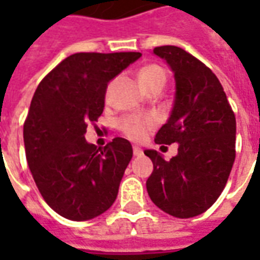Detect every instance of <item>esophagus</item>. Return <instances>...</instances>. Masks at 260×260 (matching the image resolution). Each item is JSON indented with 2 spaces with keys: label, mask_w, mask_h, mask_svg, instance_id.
<instances>
[{
  "label": "esophagus",
  "mask_w": 260,
  "mask_h": 260,
  "mask_svg": "<svg viewBox=\"0 0 260 260\" xmlns=\"http://www.w3.org/2000/svg\"><path fill=\"white\" fill-rule=\"evenodd\" d=\"M142 154H143V152H142L141 147L134 146V156H135V157H141Z\"/></svg>",
  "instance_id": "1"
}]
</instances>
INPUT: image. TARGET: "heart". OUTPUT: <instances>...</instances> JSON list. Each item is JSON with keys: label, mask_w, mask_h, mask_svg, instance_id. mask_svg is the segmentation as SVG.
I'll return each instance as SVG.
<instances>
[{"label": "heart", "mask_w": 260, "mask_h": 260, "mask_svg": "<svg viewBox=\"0 0 260 260\" xmlns=\"http://www.w3.org/2000/svg\"><path fill=\"white\" fill-rule=\"evenodd\" d=\"M139 80L141 85L145 89H150L153 86H161L166 85L167 80V72L166 69L158 64H149L145 65L139 71ZM111 85H108L106 90V96L110 94ZM154 125V119L152 117H138V115H128L119 121V129L126 138H129L131 141H142L146 136L147 131L152 129Z\"/></svg>", "instance_id": "obj_1"}]
</instances>
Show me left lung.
<instances>
[{"instance_id":"left-lung-1","label":"left lung","mask_w":260,"mask_h":260,"mask_svg":"<svg viewBox=\"0 0 260 260\" xmlns=\"http://www.w3.org/2000/svg\"><path fill=\"white\" fill-rule=\"evenodd\" d=\"M153 53L167 61L175 76V100L169 121L158 129L157 145L178 143V154L153 161L147 193L163 212L195 217L217 201L235 160V115L217 76L192 54L175 46Z\"/></svg>"}]
</instances>
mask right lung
Segmentation results:
<instances>
[{"mask_svg": "<svg viewBox=\"0 0 260 260\" xmlns=\"http://www.w3.org/2000/svg\"><path fill=\"white\" fill-rule=\"evenodd\" d=\"M141 53H76L37 86L23 124L26 160L43 199L69 220H90L108 210L132 158V146L114 138L87 143V124L104 110L108 82Z\"/></svg>", "mask_w": 260, "mask_h": 260, "instance_id": "1", "label": "right lung"}]
</instances>
